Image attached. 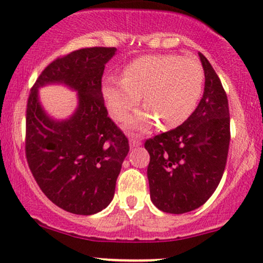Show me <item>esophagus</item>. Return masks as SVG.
I'll list each match as a JSON object with an SVG mask.
<instances>
[{"instance_id": "1", "label": "esophagus", "mask_w": 263, "mask_h": 263, "mask_svg": "<svg viewBox=\"0 0 263 263\" xmlns=\"http://www.w3.org/2000/svg\"><path fill=\"white\" fill-rule=\"evenodd\" d=\"M129 145H130L132 148H133V147H138V146H140V145H141V141L138 140L137 138L132 137L130 140H129Z\"/></svg>"}]
</instances>
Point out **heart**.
<instances>
[{"instance_id":"obj_1","label":"heart","mask_w":263,"mask_h":263,"mask_svg":"<svg viewBox=\"0 0 263 263\" xmlns=\"http://www.w3.org/2000/svg\"><path fill=\"white\" fill-rule=\"evenodd\" d=\"M202 82L196 61L176 54H148L129 63L124 78H105L102 96L111 116L122 121L144 95L146 108L128 119L129 128L146 129L157 121L162 128H176L195 109Z\"/></svg>"}]
</instances>
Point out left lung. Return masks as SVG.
<instances>
[{"label":"left lung","mask_w":263,"mask_h":263,"mask_svg":"<svg viewBox=\"0 0 263 263\" xmlns=\"http://www.w3.org/2000/svg\"><path fill=\"white\" fill-rule=\"evenodd\" d=\"M202 99L183 124L145 142L152 203L167 213L190 212L215 193L224 172L231 119L221 80L202 53Z\"/></svg>","instance_id":"obj_1"}]
</instances>
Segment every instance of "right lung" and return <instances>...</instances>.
Here are the masks:
<instances>
[{
  "label": "right lung",
  "instance_id": "right-lung-1",
  "mask_svg": "<svg viewBox=\"0 0 263 263\" xmlns=\"http://www.w3.org/2000/svg\"><path fill=\"white\" fill-rule=\"evenodd\" d=\"M116 53V47H89L57 58L29 95V167L42 193L74 215H95L111 203L129 152L128 139L108 117L101 91L105 64ZM47 85L77 92V108L69 117L53 119L43 108L38 90Z\"/></svg>",
  "mask_w": 263,
  "mask_h": 263
}]
</instances>
